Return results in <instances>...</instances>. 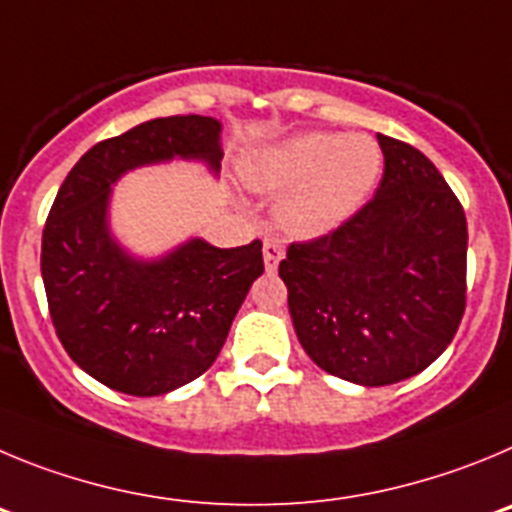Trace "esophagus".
<instances>
[{
	"mask_svg": "<svg viewBox=\"0 0 512 512\" xmlns=\"http://www.w3.org/2000/svg\"><path fill=\"white\" fill-rule=\"evenodd\" d=\"M283 255H285L283 242H278V239H265V245H262V257H265L267 273H275V270H278Z\"/></svg>",
	"mask_w": 512,
	"mask_h": 512,
	"instance_id": "34e87169",
	"label": "esophagus"
}]
</instances>
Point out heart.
I'll list each match as a JSON object with an SVG mask.
<instances>
[{
	"mask_svg": "<svg viewBox=\"0 0 512 512\" xmlns=\"http://www.w3.org/2000/svg\"><path fill=\"white\" fill-rule=\"evenodd\" d=\"M382 153L367 135L303 132L265 147L245 165L247 186L285 193L280 219L298 234H324L344 224L375 188Z\"/></svg>",
	"mask_w": 512,
	"mask_h": 512,
	"instance_id": "b5f03b06",
	"label": "heart"
}]
</instances>
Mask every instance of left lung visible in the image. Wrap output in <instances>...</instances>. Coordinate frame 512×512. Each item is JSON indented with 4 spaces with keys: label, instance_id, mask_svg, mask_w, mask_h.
<instances>
[{
    "label": "left lung",
    "instance_id": "obj_1",
    "mask_svg": "<svg viewBox=\"0 0 512 512\" xmlns=\"http://www.w3.org/2000/svg\"><path fill=\"white\" fill-rule=\"evenodd\" d=\"M385 173L372 201L280 262L298 342L342 380L380 388L426 370L467 306V219L436 165L377 135Z\"/></svg>",
    "mask_w": 512,
    "mask_h": 512
}]
</instances>
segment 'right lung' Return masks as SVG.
<instances>
[{"instance_id": "obj_1", "label": "right lung", "mask_w": 512, "mask_h": 512, "mask_svg": "<svg viewBox=\"0 0 512 512\" xmlns=\"http://www.w3.org/2000/svg\"><path fill=\"white\" fill-rule=\"evenodd\" d=\"M222 168V122L160 117L94 145L71 168L43 229L50 319L68 357L119 393L150 398L204 375L227 342L247 290L262 275V242L209 245L193 237L140 260L109 229L112 186L168 160Z\"/></svg>"}]
</instances>
